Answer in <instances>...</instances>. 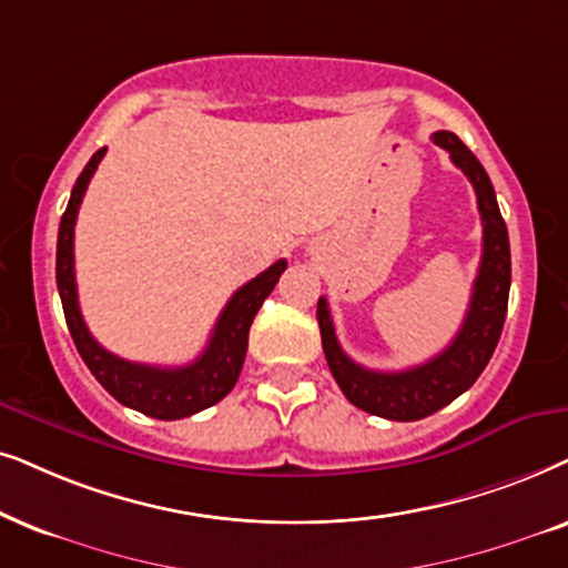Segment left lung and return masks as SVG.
<instances>
[{"label": "left lung", "mask_w": 568, "mask_h": 568, "mask_svg": "<svg viewBox=\"0 0 568 568\" xmlns=\"http://www.w3.org/2000/svg\"><path fill=\"white\" fill-rule=\"evenodd\" d=\"M434 142L447 150L452 163L470 179L483 221L478 277L473 285L470 308H467L455 339L420 366L405 368V372H372L343 353L327 298H320L316 304L324 355H327L329 372L343 395L361 410L387 420H420L470 389L496 351L506 320V304H509V233H506V223L498 210L494 184L478 158L455 132H434Z\"/></svg>", "instance_id": "obj_1"}]
</instances>
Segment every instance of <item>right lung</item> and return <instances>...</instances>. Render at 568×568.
Segmentation results:
<instances>
[{
	"instance_id": "obj_1",
	"label": "right lung",
	"mask_w": 568,
	"mask_h": 568,
	"mask_svg": "<svg viewBox=\"0 0 568 568\" xmlns=\"http://www.w3.org/2000/svg\"><path fill=\"white\" fill-rule=\"evenodd\" d=\"M103 155L105 148L98 150L85 169H82L78 184L72 186L70 205H67L62 223H59L57 288L59 296H62L67 327H70V335L74 345H78L82 361L90 368V374L101 382V387L113 399L158 420L189 418V415L221 403L236 387L241 366H244L246 358L248 327H252L264 298L275 288L283 270L288 267V262L277 260L272 267L260 272L254 280H248L246 285H241L233 293L223 314L217 316L207 347L202 351L200 358L186 363V366H148V363H132L109 353L90 335L88 324L82 320L78 304V283H74V221H78L80 202Z\"/></svg>"
}]
</instances>
